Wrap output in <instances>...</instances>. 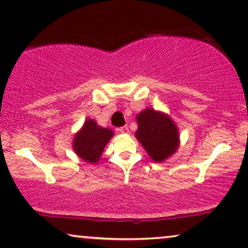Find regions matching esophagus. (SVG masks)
<instances>
[{
  "instance_id": "esophagus-1",
  "label": "esophagus",
  "mask_w": 248,
  "mask_h": 248,
  "mask_svg": "<svg viewBox=\"0 0 248 248\" xmlns=\"http://www.w3.org/2000/svg\"><path fill=\"white\" fill-rule=\"evenodd\" d=\"M117 131H118V132H121V133L126 134V133H128V127L126 126V125H125V126H121V127H118V128H117Z\"/></svg>"
}]
</instances>
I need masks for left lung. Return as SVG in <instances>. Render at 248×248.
Listing matches in <instances>:
<instances>
[{
  "mask_svg": "<svg viewBox=\"0 0 248 248\" xmlns=\"http://www.w3.org/2000/svg\"><path fill=\"white\" fill-rule=\"evenodd\" d=\"M135 137L155 161L160 162L174 154L178 147V131L167 115L148 108L137 116Z\"/></svg>",
  "mask_w": 248,
  "mask_h": 248,
  "instance_id": "1",
  "label": "left lung"
}]
</instances>
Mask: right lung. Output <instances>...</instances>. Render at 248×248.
<instances>
[{
	"label": "right lung",
	"mask_w": 248,
	"mask_h": 248,
	"mask_svg": "<svg viewBox=\"0 0 248 248\" xmlns=\"http://www.w3.org/2000/svg\"><path fill=\"white\" fill-rule=\"evenodd\" d=\"M113 135V131L109 128L99 127L94 121L87 120L82 130L74 138V151L83 160L96 164L103 154L105 145Z\"/></svg>",
	"instance_id": "obj_1"
}]
</instances>
